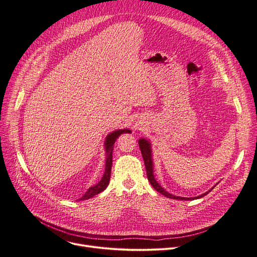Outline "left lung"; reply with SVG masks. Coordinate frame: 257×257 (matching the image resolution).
Instances as JSON below:
<instances>
[{"mask_svg":"<svg viewBox=\"0 0 257 257\" xmlns=\"http://www.w3.org/2000/svg\"><path fill=\"white\" fill-rule=\"evenodd\" d=\"M139 146H140V149H141V152H142V155H143V158H144V163H145V167H146V170H147V177H148V180L150 181L151 185L155 188V190L160 193L161 195H164L168 198H171V199H177V200H191V198H184V197H177V196H173L172 194H169L167 191H165L163 187H161L158 182L155 180L154 178V175H153V164H152V158H151V147H150V144L148 143L146 140H140L139 142ZM212 190V188H211ZM210 190V191H211ZM209 191V192H210ZM209 192L201 195L199 197H196V198H201L203 197L205 195H207ZM193 199V198H192ZM195 199V198H194Z\"/></svg>","mask_w":257,"mask_h":257,"instance_id":"1","label":"left lung"}]
</instances>
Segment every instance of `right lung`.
I'll return each instance as SVG.
<instances>
[{
  "label": "right lung",
  "mask_w": 257,
  "mask_h": 257,
  "mask_svg": "<svg viewBox=\"0 0 257 257\" xmlns=\"http://www.w3.org/2000/svg\"><path fill=\"white\" fill-rule=\"evenodd\" d=\"M131 131L128 129H123V130H117L112 133H110L109 136L107 137L105 146H106V164H105V171L103 174V177L94 186H91L88 188V191L84 194V196L81 198L80 200H86L89 198H92L93 196H96L103 192L105 188L107 187L108 183H109L110 180V174H111V166H112V150L114 147V143L116 139L120 136L121 133H130Z\"/></svg>",
  "instance_id": "1"
}]
</instances>
